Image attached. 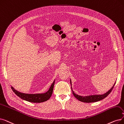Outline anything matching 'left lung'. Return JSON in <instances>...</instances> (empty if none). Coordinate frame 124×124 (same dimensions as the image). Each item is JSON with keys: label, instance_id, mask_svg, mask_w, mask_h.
Masks as SVG:
<instances>
[{"label": "left lung", "instance_id": "obj_1", "mask_svg": "<svg viewBox=\"0 0 124 124\" xmlns=\"http://www.w3.org/2000/svg\"><path fill=\"white\" fill-rule=\"evenodd\" d=\"M70 84L71 85V81L70 80ZM116 83L114 84V85L112 86V87L106 93H105L104 94L102 95H90V96H79L78 95H77L75 94L74 91L72 90V87H71V90L72 91V93L74 95V96L77 99H78L79 101L83 102H85V103H91V102H97L100 100H101L102 99H103L105 97L108 96L110 92H111V91L112 90L113 88L114 87V85H115Z\"/></svg>", "mask_w": 124, "mask_h": 124}]
</instances>
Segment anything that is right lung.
I'll list each match as a JSON object with an SVG mask.
<instances>
[{
    "label": "right lung",
    "instance_id": "add662e5",
    "mask_svg": "<svg viewBox=\"0 0 124 124\" xmlns=\"http://www.w3.org/2000/svg\"><path fill=\"white\" fill-rule=\"evenodd\" d=\"M55 80H54V81L51 85L49 90L45 93L26 94L19 92L17 90H15L12 86L11 87V88L13 92L23 100L30 102H33V103H41V102L46 101L50 98L53 93L54 86L55 84Z\"/></svg>",
    "mask_w": 124,
    "mask_h": 124
}]
</instances>
